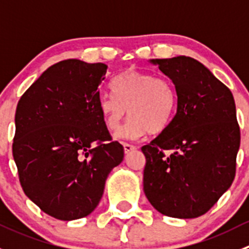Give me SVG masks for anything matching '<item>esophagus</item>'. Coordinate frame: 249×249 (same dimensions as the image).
<instances>
[{
	"mask_svg": "<svg viewBox=\"0 0 249 249\" xmlns=\"http://www.w3.org/2000/svg\"><path fill=\"white\" fill-rule=\"evenodd\" d=\"M124 150H125V153H130V152H132V150H135V149H137V147L136 145H134V144H129V143H124Z\"/></svg>",
	"mask_w": 249,
	"mask_h": 249,
	"instance_id": "esophagus-1",
	"label": "esophagus"
}]
</instances>
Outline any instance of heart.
Returning a JSON list of instances; mask_svg holds the SVG:
<instances>
[{
	"label": "heart",
	"instance_id": "b5f03b06",
	"mask_svg": "<svg viewBox=\"0 0 249 249\" xmlns=\"http://www.w3.org/2000/svg\"><path fill=\"white\" fill-rule=\"evenodd\" d=\"M115 95L104 94L99 108L109 131L120 129L127 114L131 120L119 136L137 140L147 134H160L172 122L177 106V92L166 77L130 70L113 80Z\"/></svg>",
	"mask_w": 249,
	"mask_h": 249
}]
</instances>
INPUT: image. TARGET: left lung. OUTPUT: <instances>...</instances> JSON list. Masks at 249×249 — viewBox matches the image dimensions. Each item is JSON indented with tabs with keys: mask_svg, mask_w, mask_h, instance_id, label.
<instances>
[{
	"mask_svg": "<svg viewBox=\"0 0 249 249\" xmlns=\"http://www.w3.org/2000/svg\"><path fill=\"white\" fill-rule=\"evenodd\" d=\"M152 62L172 79L177 110L169 126L141 148L145 157L143 190L167 217H200L229 189L236 175L241 135L233 96L193 57Z\"/></svg>",
	"mask_w": 249,
	"mask_h": 249,
	"instance_id": "obj_1",
	"label": "left lung"
}]
</instances>
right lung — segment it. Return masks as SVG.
Returning a JSON list of instances; mask_svg holds the SVG:
<instances>
[{"instance_id":"1","label":"right lung","mask_w":249,"mask_h":249,"mask_svg":"<svg viewBox=\"0 0 249 249\" xmlns=\"http://www.w3.org/2000/svg\"><path fill=\"white\" fill-rule=\"evenodd\" d=\"M108 66L69 59L53 65L22 94L13 158L25 195L60 220L87 217L107 176L124 159L99 108Z\"/></svg>"}]
</instances>
